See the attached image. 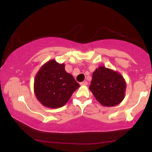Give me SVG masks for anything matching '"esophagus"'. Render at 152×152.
Instances as JSON below:
<instances>
[{"mask_svg": "<svg viewBox=\"0 0 152 152\" xmlns=\"http://www.w3.org/2000/svg\"><path fill=\"white\" fill-rule=\"evenodd\" d=\"M87 84H88L87 81H84V82L80 83V85H82V86H86V85H87Z\"/></svg>", "mask_w": 152, "mask_h": 152, "instance_id": "obj_1", "label": "esophagus"}]
</instances>
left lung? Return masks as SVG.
Segmentation results:
<instances>
[{
  "label": "left lung",
  "mask_w": 152,
  "mask_h": 152,
  "mask_svg": "<svg viewBox=\"0 0 152 152\" xmlns=\"http://www.w3.org/2000/svg\"><path fill=\"white\" fill-rule=\"evenodd\" d=\"M89 89L102 105L114 107L124 98L126 82L119 72L101 66L93 72Z\"/></svg>",
  "instance_id": "left-lung-1"
}]
</instances>
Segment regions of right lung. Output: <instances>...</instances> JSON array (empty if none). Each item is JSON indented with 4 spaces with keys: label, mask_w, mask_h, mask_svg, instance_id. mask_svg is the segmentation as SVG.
Returning a JSON list of instances; mask_svg holds the SVG:
<instances>
[{
    "label": "right lung",
    "mask_w": 152,
    "mask_h": 152,
    "mask_svg": "<svg viewBox=\"0 0 152 152\" xmlns=\"http://www.w3.org/2000/svg\"><path fill=\"white\" fill-rule=\"evenodd\" d=\"M80 86L73 76L65 70V64L51 59L36 74L34 91L41 104L57 109L65 105Z\"/></svg>",
    "instance_id": "obj_1"
}]
</instances>
